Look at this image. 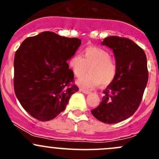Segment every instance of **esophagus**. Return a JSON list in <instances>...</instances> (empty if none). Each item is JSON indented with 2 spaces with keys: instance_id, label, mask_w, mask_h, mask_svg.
<instances>
[{
  "instance_id": "obj_1",
  "label": "esophagus",
  "mask_w": 159,
  "mask_h": 159,
  "mask_svg": "<svg viewBox=\"0 0 159 159\" xmlns=\"http://www.w3.org/2000/svg\"><path fill=\"white\" fill-rule=\"evenodd\" d=\"M81 91H82L84 94H90L91 93V91H89V90H86V89H81Z\"/></svg>"
}]
</instances>
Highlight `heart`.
I'll return each instance as SVG.
<instances>
[{
    "instance_id": "b5f03b06",
    "label": "heart",
    "mask_w": 159,
    "mask_h": 159,
    "mask_svg": "<svg viewBox=\"0 0 159 159\" xmlns=\"http://www.w3.org/2000/svg\"><path fill=\"white\" fill-rule=\"evenodd\" d=\"M68 65L76 78H79L87 71L90 73L78 80L81 87L91 89L99 84L107 86L116 76L117 65L106 50L97 47H89L84 50L83 55L75 54L70 57Z\"/></svg>"
}]
</instances>
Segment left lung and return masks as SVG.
Segmentation results:
<instances>
[{"mask_svg": "<svg viewBox=\"0 0 159 159\" xmlns=\"http://www.w3.org/2000/svg\"><path fill=\"white\" fill-rule=\"evenodd\" d=\"M102 44L113 50L117 73L91 114L100 121L115 124L131 117L140 105L148 79L147 58L143 49L129 38L111 36Z\"/></svg>", "mask_w": 159, "mask_h": 159, "instance_id": "obj_1", "label": "left lung"}]
</instances>
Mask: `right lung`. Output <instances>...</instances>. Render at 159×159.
I'll use <instances>...</instances> for the list:
<instances>
[{"label":"right lung","mask_w":159,"mask_h":159,"mask_svg":"<svg viewBox=\"0 0 159 159\" xmlns=\"http://www.w3.org/2000/svg\"><path fill=\"white\" fill-rule=\"evenodd\" d=\"M81 41L44 31L26 38L16 51L14 92L24 109L36 119L46 121L55 118L78 91L67 61Z\"/></svg>","instance_id":"add662e5"}]
</instances>
